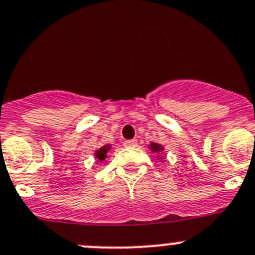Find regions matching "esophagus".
I'll list each match as a JSON object with an SVG mask.
<instances>
[{
    "label": "esophagus",
    "instance_id": "34e87169",
    "mask_svg": "<svg viewBox=\"0 0 255 255\" xmlns=\"http://www.w3.org/2000/svg\"><path fill=\"white\" fill-rule=\"evenodd\" d=\"M136 145H137V141L136 140H127L124 142L125 147H132V146H136Z\"/></svg>",
    "mask_w": 255,
    "mask_h": 255
}]
</instances>
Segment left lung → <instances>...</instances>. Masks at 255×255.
Segmentation results:
<instances>
[{
	"mask_svg": "<svg viewBox=\"0 0 255 255\" xmlns=\"http://www.w3.org/2000/svg\"><path fill=\"white\" fill-rule=\"evenodd\" d=\"M148 148H150L151 151H152L153 153H161L163 151V146L161 145V143H157V142H151L150 145H148ZM157 158H160V160H163L162 156H157Z\"/></svg>",
	"mask_w": 255,
	"mask_h": 255,
	"instance_id": "obj_1",
	"label": "left lung"
}]
</instances>
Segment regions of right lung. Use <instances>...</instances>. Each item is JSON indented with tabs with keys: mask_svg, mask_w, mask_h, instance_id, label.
<instances>
[{
	"mask_svg": "<svg viewBox=\"0 0 255 255\" xmlns=\"http://www.w3.org/2000/svg\"><path fill=\"white\" fill-rule=\"evenodd\" d=\"M110 148H112V145H104V146H102V147L98 148V150L94 152L95 160L104 161L105 158H107V153Z\"/></svg>",
	"mask_w": 255,
	"mask_h": 255,
	"instance_id": "obj_1",
	"label": "right lung"
}]
</instances>
